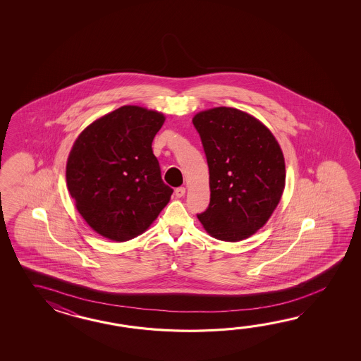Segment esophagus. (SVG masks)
I'll return each mask as SVG.
<instances>
[{"label": "esophagus", "instance_id": "esophagus-1", "mask_svg": "<svg viewBox=\"0 0 361 361\" xmlns=\"http://www.w3.org/2000/svg\"><path fill=\"white\" fill-rule=\"evenodd\" d=\"M174 193H176V196H177L178 199H180V197H183L184 193H185V188H184V187H178Z\"/></svg>", "mask_w": 361, "mask_h": 361}]
</instances>
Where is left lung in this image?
I'll list each match as a JSON object with an SVG mask.
<instances>
[{"label": "left lung", "instance_id": "1", "mask_svg": "<svg viewBox=\"0 0 361 361\" xmlns=\"http://www.w3.org/2000/svg\"><path fill=\"white\" fill-rule=\"evenodd\" d=\"M192 123L207 154L210 204L197 214L207 233L240 241L263 227L285 187L284 154L272 133L236 108L199 112Z\"/></svg>", "mask_w": 361, "mask_h": 361}]
</instances>
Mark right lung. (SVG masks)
<instances>
[{
    "mask_svg": "<svg viewBox=\"0 0 361 361\" xmlns=\"http://www.w3.org/2000/svg\"><path fill=\"white\" fill-rule=\"evenodd\" d=\"M165 117L123 106L85 129L69 152L66 178L77 210L92 230L128 241L152 224L173 188L162 182L152 140Z\"/></svg>",
    "mask_w": 361,
    "mask_h": 361,
    "instance_id": "add662e5",
    "label": "right lung"
}]
</instances>
